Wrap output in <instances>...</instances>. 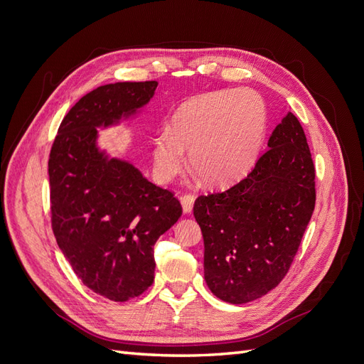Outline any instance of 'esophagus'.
<instances>
[{
    "label": "esophagus",
    "mask_w": 364,
    "mask_h": 364,
    "mask_svg": "<svg viewBox=\"0 0 364 364\" xmlns=\"http://www.w3.org/2000/svg\"><path fill=\"white\" fill-rule=\"evenodd\" d=\"M181 205L183 209V214H191L193 211V205H194V196L191 194H185L181 197Z\"/></svg>",
    "instance_id": "34e87169"
}]
</instances>
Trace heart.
<instances>
[{
  "label": "heart",
  "instance_id": "1",
  "mask_svg": "<svg viewBox=\"0 0 364 364\" xmlns=\"http://www.w3.org/2000/svg\"><path fill=\"white\" fill-rule=\"evenodd\" d=\"M267 127L262 98L252 90H223L196 95L178 107L168 130L153 138V174L174 181L190 151L191 167L206 183L226 186L250 170Z\"/></svg>",
  "mask_w": 364,
  "mask_h": 364
}]
</instances>
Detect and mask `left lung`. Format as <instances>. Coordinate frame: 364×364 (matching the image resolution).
<instances>
[{"label": "left lung", "mask_w": 364, "mask_h": 364, "mask_svg": "<svg viewBox=\"0 0 364 364\" xmlns=\"http://www.w3.org/2000/svg\"><path fill=\"white\" fill-rule=\"evenodd\" d=\"M267 146L243 181L194 203L205 281L229 304L255 301L277 287L314 211V164L299 119L285 115Z\"/></svg>", "instance_id": "left-lung-1"}]
</instances>
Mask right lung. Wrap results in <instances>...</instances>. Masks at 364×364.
<instances>
[{
    "instance_id": "1",
    "label": "right lung",
    "mask_w": 364,
    "mask_h": 364,
    "mask_svg": "<svg viewBox=\"0 0 364 364\" xmlns=\"http://www.w3.org/2000/svg\"><path fill=\"white\" fill-rule=\"evenodd\" d=\"M158 82L98 86L65 115L48 176L58 246L87 289L115 302L144 293L155 279L153 246L182 215L179 200L134 164L98 146V129L135 118Z\"/></svg>"
}]
</instances>
